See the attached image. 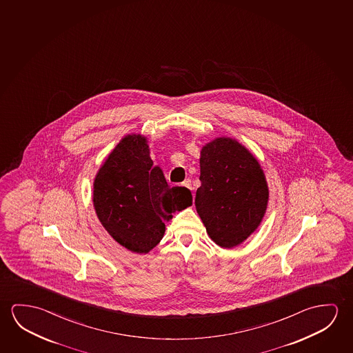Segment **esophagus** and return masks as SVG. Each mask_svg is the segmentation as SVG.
Here are the masks:
<instances>
[{
  "label": "esophagus",
  "instance_id": "34e87169",
  "mask_svg": "<svg viewBox=\"0 0 353 353\" xmlns=\"http://www.w3.org/2000/svg\"><path fill=\"white\" fill-rule=\"evenodd\" d=\"M183 186H185V188H188V189L192 190V185H191L190 179L184 180V181H183Z\"/></svg>",
  "mask_w": 353,
  "mask_h": 353
}]
</instances>
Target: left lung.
I'll return each mask as SVG.
<instances>
[{
	"mask_svg": "<svg viewBox=\"0 0 353 353\" xmlns=\"http://www.w3.org/2000/svg\"><path fill=\"white\" fill-rule=\"evenodd\" d=\"M200 168L196 210L210 238L230 249L245 241L265 214L269 189L263 169L244 145L227 137L202 148Z\"/></svg>",
	"mask_w": 353,
	"mask_h": 353,
	"instance_id": "8db88e82",
	"label": "left lung"
}]
</instances>
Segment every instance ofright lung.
<instances>
[{"label":"right lung","mask_w":353,"mask_h":353,"mask_svg":"<svg viewBox=\"0 0 353 353\" xmlns=\"http://www.w3.org/2000/svg\"><path fill=\"white\" fill-rule=\"evenodd\" d=\"M93 202L108 233L142 254L157 245L165 232L163 221L190 206L192 195L188 188L168 185L153 165L145 137L129 134L97 174Z\"/></svg>","instance_id":"obj_1"}]
</instances>
